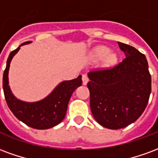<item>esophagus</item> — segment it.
<instances>
[{
    "label": "esophagus",
    "instance_id": "1",
    "mask_svg": "<svg viewBox=\"0 0 158 158\" xmlns=\"http://www.w3.org/2000/svg\"><path fill=\"white\" fill-rule=\"evenodd\" d=\"M82 81H83V85H87V83L89 82V78L87 77L86 74H83L82 75Z\"/></svg>",
    "mask_w": 158,
    "mask_h": 158
}]
</instances>
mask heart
Here are the masks:
<instances>
[{"instance_id":"obj_1","label":"heart","mask_w":158,"mask_h":158,"mask_svg":"<svg viewBox=\"0 0 158 158\" xmlns=\"http://www.w3.org/2000/svg\"><path fill=\"white\" fill-rule=\"evenodd\" d=\"M109 49L106 46H98L96 47L94 52H93V56L96 59H102L106 56V57L104 59V64L106 66L113 65L117 62V56L114 53H109Z\"/></svg>"}]
</instances>
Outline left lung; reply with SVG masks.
Instances as JSON below:
<instances>
[{"label": "left lung", "mask_w": 158, "mask_h": 158, "mask_svg": "<svg viewBox=\"0 0 158 158\" xmlns=\"http://www.w3.org/2000/svg\"><path fill=\"white\" fill-rule=\"evenodd\" d=\"M118 43L125 58L112 68L89 71L87 84L93 116L110 129L135 122L146 109L152 91L146 56L131 45Z\"/></svg>", "instance_id": "8db88e82"}]
</instances>
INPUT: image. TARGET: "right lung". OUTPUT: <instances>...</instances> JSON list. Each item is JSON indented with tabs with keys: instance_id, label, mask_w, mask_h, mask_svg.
I'll list each match as a JSON object with an SVG mask.
<instances>
[{
	"instance_id": "right-lung-1",
	"label": "right lung",
	"mask_w": 158,
	"mask_h": 158,
	"mask_svg": "<svg viewBox=\"0 0 158 158\" xmlns=\"http://www.w3.org/2000/svg\"><path fill=\"white\" fill-rule=\"evenodd\" d=\"M29 41L20 45H26ZM20 46L12 51L6 61L3 73V90L7 106L14 116L26 125L36 129H46L57 125L62 122L67 113L70 97L74 89L82 85L81 75L77 79L63 81L56 87L47 97L37 102H24L13 96L8 85V70L10 62Z\"/></svg>"
}]
</instances>
